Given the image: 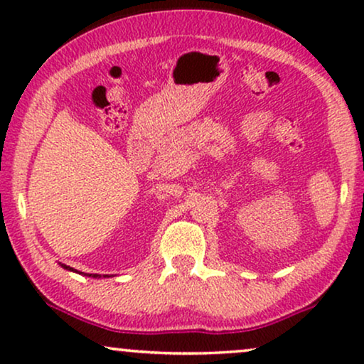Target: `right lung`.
Masks as SVG:
<instances>
[{
    "label": "right lung",
    "instance_id": "right-lung-1",
    "mask_svg": "<svg viewBox=\"0 0 364 364\" xmlns=\"http://www.w3.org/2000/svg\"><path fill=\"white\" fill-rule=\"evenodd\" d=\"M63 267H64V268H66V270H73V268H69V267H66V265H63ZM89 277H91V275H89ZM92 277H94V278H97L99 275H92Z\"/></svg>",
    "mask_w": 364,
    "mask_h": 364
}]
</instances>
